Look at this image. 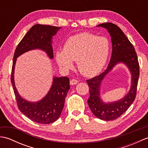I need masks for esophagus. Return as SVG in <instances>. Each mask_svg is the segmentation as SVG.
Masks as SVG:
<instances>
[{"mask_svg":"<svg viewBox=\"0 0 148 148\" xmlns=\"http://www.w3.org/2000/svg\"><path fill=\"white\" fill-rule=\"evenodd\" d=\"M78 83V81L76 79H71L70 81V84L71 85H74V84H76Z\"/></svg>","mask_w":148,"mask_h":148,"instance_id":"esophagus-1","label":"esophagus"}]
</instances>
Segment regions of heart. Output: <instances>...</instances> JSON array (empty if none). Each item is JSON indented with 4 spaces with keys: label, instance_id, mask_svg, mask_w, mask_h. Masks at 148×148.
<instances>
[{
    "label": "heart",
    "instance_id": "1",
    "mask_svg": "<svg viewBox=\"0 0 148 148\" xmlns=\"http://www.w3.org/2000/svg\"><path fill=\"white\" fill-rule=\"evenodd\" d=\"M109 51V43L106 37L83 32L71 36L65 42L64 50H58L56 59L60 67L70 69L72 61L84 76L92 77L102 71Z\"/></svg>",
    "mask_w": 148,
    "mask_h": 148
}]
</instances>
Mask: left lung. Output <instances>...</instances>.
Wrapping results in <instances>:
<instances>
[{
	"mask_svg": "<svg viewBox=\"0 0 148 148\" xmlns=\"http://www.w3.org/2000/svg\"><path fill=\"white\" fill-rule=\"evenodd\" d=\"M97 27H103L108 30L111 37L112 51L109 64L106 70L99 76L86 80L90 90L88 103L91 111L97 118L105 121L114 120L123 114L136 99L139 77V64L134 46L120 28L112 23H102ZM120 62L126 64L131 71L132 83L130 91L118 101L104 103L99 97L101 81L106 74Z\"/></svg>",
	"mask_w": 148,
	"mask_h": 148,
	"instance_id": "left-lung-1",
	"label": "left lung"
}]
</instances>
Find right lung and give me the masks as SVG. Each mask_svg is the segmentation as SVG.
I'll return each instance as SVG.
<instances>
[{
	"mask_svg": "<svg viewBox=\"0 0 148 148\" xmlns=\"http://www.w3.org/2000/svg\"><path fill=\"white\" fill-rule=\"evenodd\" d=\"M61 27L37 24L28 31L15 49L12 62L11 81L18 109L31 120L38 123L49 124L60 117L64 108L65 99L70 89L69 78L54 77L48 94L36 102H29L19 95L14 80L16 58L30 50L39 49L45 51L49 58H53L52 37Z\"/></svg>",
	"mask_w": 148,
	"mask_h": 148,
	"instance_id": "right-lung-1",
	"label": "right lung"
}]
</instances>
